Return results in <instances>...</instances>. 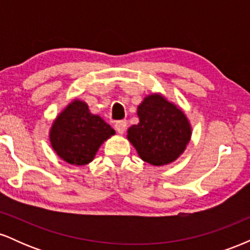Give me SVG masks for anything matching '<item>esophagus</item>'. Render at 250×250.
Returning <instances> with one entry per match:
<instances>
[{
  "label": "esophagus",
  "mask_w": 250,
  "mask_h": 250,
  "mask_svg": "<svg viewBox=\"0 0 250 250\" xmlns=\"http://www.w3.org/2000/svg\"><path fill=\"white\" fill-rule=\"evenodd\" d=\"M114 127H115L117 133L123 134L125 131V129H127V122H125V121H117Z\"/></svg>",
  "instance_id": "esophagus-1"
}]
</instances>
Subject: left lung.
I'll use <instances>...</instances> for the list:
<instances>
[{"mask_svg":"<svg viewBox=\"0 0 250 250\" xmlns=\"http://www.w3.org/2000/svg\"><path fill=\"white\" fill-rule=\"evenodd\" d=\"M140 122L128 129V140L145 162L171 163L190 141L191 127L181 109L160 94L143 100L137 108Z\"/></svg>","mask_w":250,"mask_h":250,"instance_id":"obj_1","label":"left lung"}]
</instances>
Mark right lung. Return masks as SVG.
<instances>
[{
  "label": "right lung",
  "instance_id": "obj_1",
  "mask_svg": "<svg viewBox=\"0 0 250 250\" xmlns=\"http://www.w3.org/2000/svg\"><path fill=\"white\" fill-rule=\"evenodd\" d=\"M115 130L89 111L87 103L75 100L56 117L50 129L51 147L70 165L93 161L100 146Z\"/></svg>",
  "mask_w": 250,
  "mask_h": 250
}]
</instances>
